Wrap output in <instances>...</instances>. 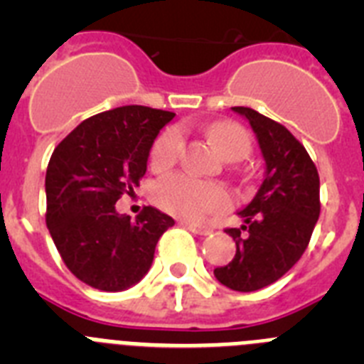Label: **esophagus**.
Instances as JSON below:
<instances>
[{"instance_id": "1", "label": "esophagus", "mask_w": 364, "mask_h": 364, "mask_svg": "<svg viewBox=\"0 0 364 364\" xmlns=\"http://www.w3.org/2000/svg\"><path fill=\"white\" fill-rule=\"evenodd\" d=\"M180 224H182V226H184V228H188V230L193 231V233H195V235H202V237H205V235L213 233V230H211V228L198 226V224H193V222L182 220V222H180Z\"/></svg>"}]
</instances>
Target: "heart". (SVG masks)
Listing matches in <instances>:
<instances>
[{
  "label": "heart",
  "instance_id": "b5f03b06",
  "mask_svg": "<svg viewBox=\"0 0 364 364\" xmlns=\"http://www.w3.org/2000/svg\"><path fill=\"white\" fill-rule=\"evenodd\" d=\"M208 136L220 154L231 162L244 160L252 153V138L242 125L235 122H217L210 125ZM184 151V133L180 127H171L159 136L151 151V166L166 169L180 159ZM154 200L160 208L188 220H200L205 215L226 210L230 195L220 186L202 182L189 175H169L154 188Z\"/></svg>",
  "mask_w": 364,
  "mask_h": 364
}]
</instances>
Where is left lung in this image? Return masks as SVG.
<instances>
[{"label": "left lung", "instance_id": "obj_1", "mask_svg": "<svg viewBox=\"0 0 364 364\" xmlns=\"http://www.w3.org/2000/svg\"><path fill=\"white\" fill-rule=\"evenodd\" d=\"M246 118L264 159V178L239 211L244 224L226 230L237 244L233 260L215 268L220 284L255 291L279 281L301 259L321 213L319 173L297 138L250 107H231Z\"/></svg>", "mask_w": 364, "mask_h": 364}]
</instances>
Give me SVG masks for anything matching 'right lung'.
<instances>
[{
  "label": "right lung",
  "mask_w": 364,
  "mask_h": 364,
  "mask_svg": "<svg viewBox=\"0 0 364 364\" xmlns=\"http://www.w3.org/2000/svg\"><path fill=\"white\" fill-rule=\"evenodd\" d=\"M175 112L125 105L87 118L50 156L47 228L67 268L102 291H124L144 279L169 215L147 205L131 220L114 208L146 175L153 142Z\"/></svg>",
  "instance_id": "right-lung-1"
}]
</instances>
